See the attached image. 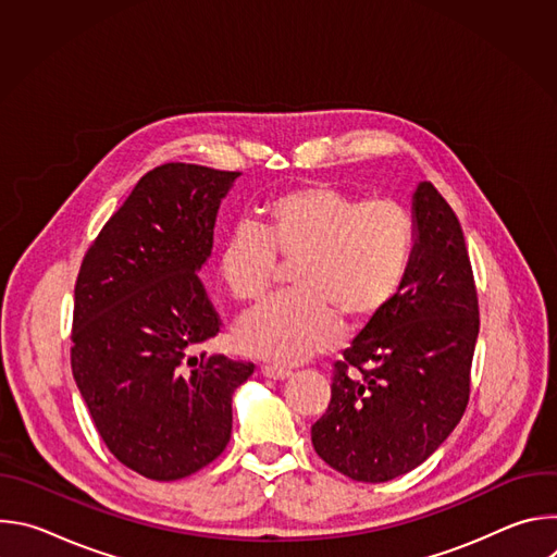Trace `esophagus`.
Segmentation results:
<instances>
[{
	"label": "esophagus",
	"mask_w": 557,
	"mask_h": 557,
	"mask_svg": "<svg viewBox=\"0 0 557 557\" xmlns=\"http://www.w3.org/2000/svg\"><path fill=\"white\" fill-rule=\"evenodd\" d=\"M262 374L269 376V379H277V381H284L293 374V370L288 368H280V366H262Z\"/></svg>",
	"instance_id": "obj_1"
}]
</instances>
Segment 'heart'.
Masks as SVG:
<instances>
[{"instance_id": "heart-1", "label": "heart", "mask_w": 557, "mask_h": 557, "mask_svg": "<svg viewBox=\"0 0 557 557\" xmlns=\"http://www.w3.org/2000/svg\"><path fill=\"white\" fill-rule=\"evenodd\" d=\"M414 251L410 211L387 198L359 200L314 183L264 202L262 228L237 224L218 253V277L237 301H256L273 284L277 258L297 260L295 290L249 310L235 326L247 355L297 363L333 348L342 320L368 324L399 293Z\"/></svg>"}]
</instances>
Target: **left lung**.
<instances>
[{
	"mask_svg": "<svg viewBox=\"0 0 557 557\" xmlns=\"http://www.w3.org/2000/svg\"><path fill=\"white\" fill-rule=\"evenodd\" d=\"M412 222L406 280L335 363L329 410L310 428L314 451L359 483L419 467L469 401L481 320L462 228L432 183H419Z\"/></svg>",
	"mask_w": 557,
	"mask_h": 557,
	"instance_id": "obj_1",
	"label": "left lung"
}]
</instances>
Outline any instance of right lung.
Wrapping results in <instances>:
<instances>
[{"mask_svg":"<svg viewBox=\"0 0 557 557\" xmlns=\"http://www.w3.org/2000/svg\"><path fill=\"white\" fill-rule=\"evenodd\" d=\"M240 172H147L88 249L74 286L72 374L108 449L151 481H178L231 438V396L253 363L189 357L220 317L198 277Z\"/></svg>","mask_w":557,"mask_h":557,"instance_id":"add662e5","label":"right lung"}]
</instances>
